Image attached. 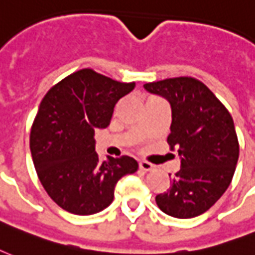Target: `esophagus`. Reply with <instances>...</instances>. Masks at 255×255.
<instances>
[{
	"label": "esophagus",
	"instance_id": "esophagus-1",
	"mask_svg": "<svg viewBox=\"0 0 255 255\" xmlns=\"http://www.w3.org/2000/svg\"><path fill=\"white\" fill-rule=\"evenodd\" d=\"M139 169L142 171H150L152 169L151 163H148V162H139Z\"/></svg>",
	"mask_w": 255,
	"mask_h": 255
}]
</instances>
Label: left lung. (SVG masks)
Segmentation results:
<instances>
[{
	"label": "left lung",
	"mask_w": 255,
	"mask_h": 255,
	"mask_svg": "<svg viewBox=\"0 0 255 255\" xmlns=\"http://www.w3.org/2000/svg\"><path fill=\"white\" fill-rule=\"evenodd\" d=\"M171 108L167 143L177 148L180 170L156 205L173 218L189 219L208 211L231 184L239 158L234 120L203 82L178 77L143 85Z\"/></svg>",
	"instance_id": "8db88e82"
}]
</instances>
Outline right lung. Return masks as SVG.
Listing matches in <instances>:
<instances>
[{
  "label": "right lung",
  "mask_w": 255,
  "mask_h": 255,
  "mask_svg": "<svg viewBox=\"0 0 255 255\" xmlns=\"http://www.w3.org/2000/svg\"><path fill=\"white\" fill-rule=\"evenodd\" d=\"M135 82L123 84L90 69L73 73L41 100L29 137L37 177L51 199L74 215L111 205L123 175L137 170L131 156L100 162L94 129L107 128L120 99Z\"/></svg>",
  "instance_id": "right-lung-1"
}]
</instances>
